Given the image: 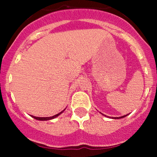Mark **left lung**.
I'll list each match as a JSON object with an SVG mask.
<instances>
[{
  "mask_svg": "<svg viewBox=\"0 0 157 157\" xmlns=\"http://www.w3.org/2000/svg\"><path fill=\"white\" fill-rule=\"evenodd\" d=\"M128 115V114H127ZM127 115H125V116H122V117H113L114 119H120V118H123V117H125V116H127Z\"/></svg>",
  "mask_w": 157,
  "mask_h": 157,
  "instance_id": "obj_1",
  "label": "left lung"
}]
</instances>
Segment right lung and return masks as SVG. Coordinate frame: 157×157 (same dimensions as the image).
<instances>
[{"instance_id":"1","label":"right lung","mask_w":157,"mask_h":157,"mask_svg":"<svg viewBox=\"0 0 157 157\" xmlns=\"http://www.w3.org/2000/svg\"><path fill=\"white\" fill-rule=\"evenodd\" d=\"M63 111H64V110H63ZM63 111H61L60 113H57V114H56V115H55V116H53V117H34V116H32V117H33V118H35V120H52V119L57 117L58 116V115H60V113L63 112Z\"/></svg>"}]
</instances>
